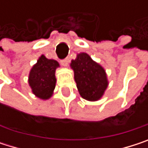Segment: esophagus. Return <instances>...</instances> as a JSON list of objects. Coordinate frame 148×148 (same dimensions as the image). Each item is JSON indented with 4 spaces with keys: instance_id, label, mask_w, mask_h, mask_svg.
Segmentation results:
<instances>
[{
    "instance_id": "34e87169",
    "label": "esophagus",
    "mask_w": 148,
    "mask_h": 148,
    "mask_svg": "<svg viewBox=\"0 0 148 148\" xmlns=\"http://www.w3.org/2000/svg\"><path fill=\"white\" fill-rule=\"evenodd\" d=\"M61 63H62V65L63 67H67V66H68V63H69V59L66 58V59L62 60V61L61 62Z\"/></svg>"
}]
</instances>
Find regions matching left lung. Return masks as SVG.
Returning <instances> with one entry per match:
<instances>
[{"mask_svg":"<svg viewBox=\"0 0 148 148\" xmlns=\"http://www.w3.org/2000/svg\"><path fill=\"white\" fill-rule=\"evenodd\" d=\"M74 72V79L80 96L88 101L102 98L108 86L106 73L102 66L95 62L86 53L77 55L70 64Z\"/></svg>","mask_w":148,"mask_h":148,"instance_id":"obj_1","label":"left lung"}]
</instances>
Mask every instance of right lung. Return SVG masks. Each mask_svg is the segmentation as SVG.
<instances>
[{
    "label": "right lung",
    "instance_id": "obj_1",
    "mask_svg": "<svg viewBox=\"0 0 148 148\" xmlns=\"http://www.w3.org/2000/svg\"><path fill=\"white\" fill-rule=\"evenodd\" d=\"M59 63L52 59H47L42 55L38 62L30 71L28 82L33 94L41 99H49L56 87V69Z\"/></svg>",
    "mask_w": 148,
    "mask_h": 148
}]
</instances>
